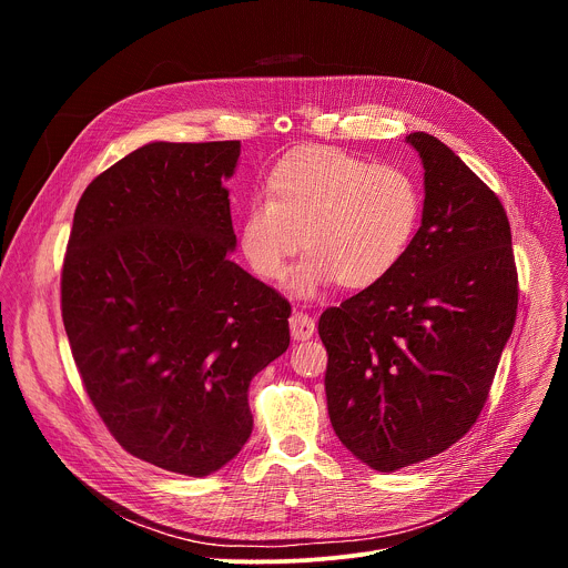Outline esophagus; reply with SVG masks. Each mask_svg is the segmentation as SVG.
Instances as JSON below:
<instances>
[{"instance_id": "esophagus-1", "label": "esophagus", "mask_w": 568, "mask_h": 568, "mask_svg": "<svg viewBox=\"0 0 568 568\" xmlns=\"http://www.w3.org/2000/svg\"><path fill=\"white\" fill-rule=\"evenodd\" d=\"M290 331H292V337H294L296 342H305V339H310V337L314 335V331H316L314 318H312L310 314H305V312H294V314L290 316Z\"/></svg>"}]
</instances>
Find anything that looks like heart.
Returning a JSON list of instances; mask_svg holds the SVG:
<instances>
[{
	"instance_id": "b5f03b06",
	"label": "heart",
	"mask_w": 568,
	"mask_h": 568,
	"mask_svg": "<svg viewBox=\"0 0 568 568\" xmlns=\"http://www.w3.org/2000/svg\"><path fill=\"white\" fill-rule=\"evenodd\" d=\"M265 195L242 213V254L258 276L278 281L303 245L307 254L292 274V290L303 296L335 281L348 290L379 283L409 252L423 217L412 173L331 145L285 154Z\"/></svg>"
}]
</instances>
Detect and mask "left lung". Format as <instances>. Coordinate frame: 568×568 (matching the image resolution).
<instances>
[{
	"label": "left lung",
	"mask_w": 568,
	"mask_h": 568,
	"mask_svg": "<svg viewBox=\"0 0 568 568\" xmlns=\"http://www.w3.org/2000/svg\"><path fill=\"white\" fill-rule=\"evenodd\" d=\"M407 141L423 156V226L386 278L318 318L333 429L379 471L427 460L474 427L519 301L497 193L436 136Z\"/></svg>",
	"instance_id": "left-lung-1"
}]
</instances>
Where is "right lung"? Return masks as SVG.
<instances>
[{
	"label": "right lung",
	"mask_w": 568,
	"mask_h": 568,
	"mask_svg": "<svg viewBox=\"0 0 568 568\" xmlns=\"http://www.w3.org/2000/svg\"><path fill=\"white\" fill-rule=\"evenodd\" d=\"M240 141L148 143L80 197L62 323L114 440L206 476L252 436L250 382L290 346V301L229 258Z\"/></svg>",
	"instance_id": "right-lung-1"
}]
</instances>
